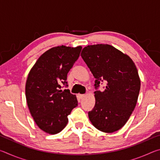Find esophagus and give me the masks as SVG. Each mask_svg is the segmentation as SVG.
I'll return each mask as SVG.
<instances>
[{
	"label": "esophagus",
	"mask_w": 160,
	"mask_h": 160,
	"mask_svg": "<svg viewBox=\"0 0 160 160\" xmlns=\"http://www.w3.org/2000/svg\"><path fill=\"white\" fill-rule=\"evenodd\" d=\"M85 94H78V97H79V98H80V99L83 98V97H85Z\"/></svg>",
	"instance_id": "esophagus-1"
}]
</instances>
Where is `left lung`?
I'll list each match as a JSON object with an SVG mask.
<instances>
[{"label":"left lung","instance_id":"left-lung-1","mask_svg":"<svg viewBox=\"0 0 160 160\" xmlns=\"http://www.w3.org/2000/svg\"><path fill=\"white\" fill-rule=\"evenodd\" d=\"M95 78L107 83L104 92H94L95 105L88 112L92 125L100 131L113 132L125 125L138 101L140 80L135 63L128 55L109 44L88 45L81 53Z\"/></svg>","mask_w":160,"mask_h":160}]
</instances>
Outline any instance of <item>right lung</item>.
I'll list each match as a JSON object with an SVG mask.
<instances>
[{
  "instance_id": "right-lung-1",
  "label": "right lung",
  "mask_w": 160,
  "mask_h": 160,
  "mask_svg": "<svg viewBox=\"0 0 160 160\" xmlns=\"http://www.w3.org/2000/svg\"><path fill=\"white\" fill-rule=\"evenodd\" d=\"M82 47H53L38 58L29 71L25 94L29 112L37 125L44 132L56 134L68 122V116L77 107L76 96L69 90L67 75L79 58Z\"/></svg>"
}]
</instances>
